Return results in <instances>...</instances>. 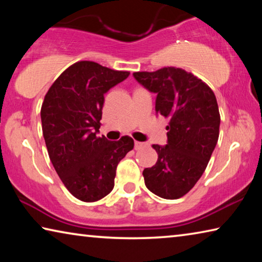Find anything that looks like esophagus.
Returning a JSON list of instances; mask_svg holds the SVG:
<instances>
[{
    "instance_id": "obj_1",
    "label": "esophagus",
    "mask_w": 262,
    "mask_h": 262,
    "mask_svg": "<svg viewBox=\"0 0 262 262\" xmlns=\"http://www.w3.org/2000/svg\"><path fill=\"white\" fill-rule=\"evenodd\" d=\"M144 143H142V142H139V141H135V149L137 150V149H141V148H143L144 147Z\"/></svg>"
}]
</instances>
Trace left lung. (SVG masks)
<instances>
[{
  "label": "left lung",
  "instance_id": "8db88e82",
  "mask_svg": "<svg viewBox=\"0 0 262 262\" xmlns=\"http://www.w3.org/2000/svg\"><path fill=\"white\" fill-rule=\"evenodd\" d=\"M137 82L157 94L156 113L170 119L167 144H152L158 159L144 168L147 188L176 200L187 194L205 172L220 135V111L211 89L192 73L176 67L136 72Z\"/></svg>",
  "mask_w": 262,
  "mask_h": 262
}]
</instances>
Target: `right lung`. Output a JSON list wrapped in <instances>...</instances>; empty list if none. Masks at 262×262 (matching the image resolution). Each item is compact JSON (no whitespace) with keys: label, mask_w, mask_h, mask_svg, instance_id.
Wrapping results in <instances>:
<instances>
[{"label":"right lung","mask_w":262,"mask_h":262,"mask_svg":"<svg viewBox=\"0 0 262 262\" xmlns=\"http://www.w3.org/2000/svg\"><path fill=\"white\" fill-rule=\"evenodd\" d=\"M128 76L129 72L78 61L55 79L42 101L48 156L66 188L81 201L95 202L111 193L119 162L134 148L129 136H97L104 95Z\"/></svg>","instance_id":"right-lung-1"}]
</instances>
